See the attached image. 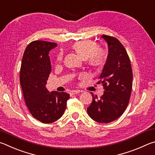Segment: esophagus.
<instances>
[{"mask_svg": "<svg viewBox=\"0 0 155 155\" xmlns=\"http://www.w3.org/2000/svg\"><path fill=\"white\" fill-rule=\"evenodd\" d=\"M81 91L80 90H73L72 91L70 92V94H71V95H73V94H78V93H81Z\"/></svg>", "mask_w": 155, "mask_h": 155, "instance_id": "esophagus-1", "label": "esophagus"}]
</instances>
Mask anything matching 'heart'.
<instances>
[{"instance_id":"b5f03b06","label":"heart","mask_w":155,"mask_h":155,"mask_svg":"<svg viewBox=\"0 0 155 155\" xmlns=\"http://www.w3.org/2000/svg\"><path fill=\"white\" fill-rule=\"evenodd\" d=\"M73 48L82 57L86 59L87 63L93 68H101L104 66L107 61V54L104 48H98L97 43L91 40H82L75 43ZM64 53L59 51L57 54L56 60L57 62H62Z\"/></svg>"}]
</instances>
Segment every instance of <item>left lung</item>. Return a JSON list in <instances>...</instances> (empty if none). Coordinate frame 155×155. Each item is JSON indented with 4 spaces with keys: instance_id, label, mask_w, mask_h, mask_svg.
<instances>
[{
    "instance_id": "obj_1",
    "label": "left lung",
    "mask_w": 155,
    "mask_h": 155,
    "mask_svg": "<svg viewBox=\"0 0 155 155\" xmlns=\"http://www.w3.org/2000/svg\"><path fill=\"white\" fill-rule=\"evenodd\" d=\"M101 37L107 43L109 53L97 83L102 84L105 91L99 99L91 93L93 101L87 112L93 120L109 123L120 117L129 104L133 71L128 54L119 40L105 35Z\"/></svg>"
}]
</instances>
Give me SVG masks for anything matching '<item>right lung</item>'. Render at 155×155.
Here are the masks:
<instances>
[{
	"label": "right lung",
	"mask_w": 155,
	"mask_h": 155,
	"mask_svg": "<svg viewBox=\"0 0 155 155\" xmlns=\"http://www.w3.org/2000/svg\"><path fill=\"white\" fill-rule=\"evenodd\" d=\"M56 43L34 41L25 49L21 61L20 82L29 112L43 123L56 121L64 114L69 94L54 91L45 87L51 67L49 51Z\"/></svg>",
	"instance_id": "obj_1"
}]
</instances>
